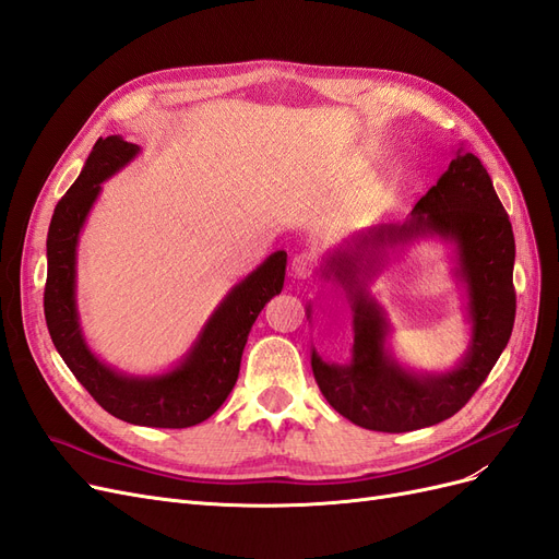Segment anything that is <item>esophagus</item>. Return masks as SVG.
Listing matches in <instances>:
<instances>
[{"label":"esophagus","mask_w":559,"mask_h":559,"mask_svg":"<svg viewBox=\"0 0 559 559\" xmlns=\"http://www.w3.org/2000/svg\"><path fill=\"white\" fill-rule=\"evenodd\" d=\"M314 273V259L310 253H298L292 261V275L298 280H308Z\"/></svg>","instance_id":"1"}]
</instances>
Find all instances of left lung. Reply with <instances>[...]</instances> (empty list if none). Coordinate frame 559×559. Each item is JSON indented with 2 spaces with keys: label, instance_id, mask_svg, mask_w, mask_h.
Here are the masks:
<instances>
[{
  "label": "left lung",
  "instance_id": "left-lung-1",
  "mask_svg": "<svg viewBox=\"0 0 559 559\" xmlns=\"http://www.w3.org/2000/svg\"><path fill=\"white\" fill-rule=\"evenodd\" d=\"M419 237L453 242L455 276L467 289L472 341L465 359L445 374H415L393 359L385 347V316L367 294L385 251ZM513 263V228L492 179L478 156L456 148L405 224L361 230L324 257L321 275L341 284L352 306L354 345L349 364H329L312 349L321 394L354 425L386 433L431 427L462 411L509 345L515 321Z\"/></svg>",
  "mask_w": 559,
  "mask_h": 559
}]
</instances>
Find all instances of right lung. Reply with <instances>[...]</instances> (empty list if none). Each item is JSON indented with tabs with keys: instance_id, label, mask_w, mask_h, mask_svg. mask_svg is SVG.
I'll return each instance as SVG.
<instances>
[{
	"instance_id": "right-lung-1",
	"label": "right lung",
	"mask_w": 559,
	"mask_h": 559,
	"mask_svg": "<svg viewBox=\"0 0 559 559\" xmlns=\"http://www.w3.org/2000/svg\"><path fill=\"white\" fill-rule=\"evenodd\" d=\"M140 154L121 134L99 138L79 179L56 205L46 240L44 314L58 354L103 408L130 425L186 429L212 417L238 382L247 335L265 302L284 286L286 251H275L235 284L198 333L189 354L160 376H128L99 361L76 310V245L103 181Z\"/></svg>"
}]
</instances>
